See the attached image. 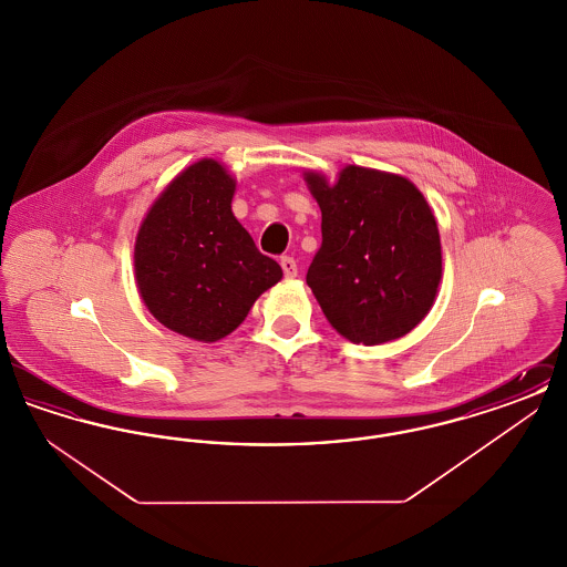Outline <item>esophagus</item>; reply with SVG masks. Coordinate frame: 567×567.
Segmentation results:
<instances>
[{
  "label": "esophagus",
  "instance_id": "1",
  "mask_svg": "<svg viewBox=\"0 0 567 567\" xmlns=\"http://www.w3.org/2000/svg\"><path fill=\"white\" fill-rule=\"evenodd\" d=\"M280 266H282V271H285L287 278H296L297 264L293 257H282V259H280Z\"/></svg>",
  "mask_w": 567,
  "mask_h": 567
}]
</instances>
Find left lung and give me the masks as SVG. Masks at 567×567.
Returning a JSON list of instances; mask_svg holds the SVG:
<instances>
[{
    "mask_svg": "<svg viewBox=\"0 0 567 567\" xmlns=\"http://www.w3.org/2000/svg\"><path fill=\"white\" fill-rule=\"evenodd\" d=\"M323 243L306 282L336 331L374 347L402 338L432 308L442 248L432 210L410 181L349 165L333 187L308 172Z\"/></svg>",
    "mask_w": 567,
    "mask_h": 567,
    "instance_id": "1",
    "label": "left lung"
}]
</instances>
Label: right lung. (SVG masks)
<instances>
[{
	"label": "right lung",
	"instance_id": "right-lung-1",
	"mask_svg": "<svg viewBox=\"0 0 567 567\" xmlns=\"http://www.w3.org/2000/svg\"><path fill=\"white\" fill-rule=\"evenodd\" d=\"M234 189L220 163H193L153 204L135 240L146 308L167 329L202 342L231 333L282 278L231 213Z\"/></svg>",
	"mask_w": 567,
	"mask_h": 567
}]
</instances>
